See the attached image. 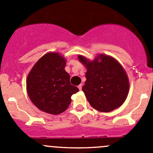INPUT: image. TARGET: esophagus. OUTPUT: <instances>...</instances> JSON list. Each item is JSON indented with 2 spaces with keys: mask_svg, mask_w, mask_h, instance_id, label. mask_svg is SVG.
Returning a JSON list of instances; mask_svg holds the SVG:
<instances>
[{
  "mask_svg": "<svg viewBox=\"0 0 153 153\" xmlns=\"http://www.w3.org/2000/svg\"><path fill=\"white\" fill-rule=\"evenodd\" d=\"M78 87L80 90H81V89H82V84H80V85H78Z\"/></svg>",
  "mask_w": 153,
  "mask_h": 153,
  "instance_id": "esophagus-1",
  "label": "esophagus"
}]
</instances>
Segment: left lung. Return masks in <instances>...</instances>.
<instances>
[{
    "mask_svg": "<svg viewBox=\"0 0 153 153\" xmlns=\"http://www.w3.org/2000/svg\"><path fill=\"white\" fill-rule=\"evenodd\" d=\"M78 60L87 69L82 90L90 105L103 112H111L122 105L129 93V82L120 63L104 54L98 55L93 61L78 55Z\"/></svg>",
    "mask_w": 153,
    "mask_h": 153,
    "instance_id": "left-lung-1",
    "label": "left lung"
}]
</instances>
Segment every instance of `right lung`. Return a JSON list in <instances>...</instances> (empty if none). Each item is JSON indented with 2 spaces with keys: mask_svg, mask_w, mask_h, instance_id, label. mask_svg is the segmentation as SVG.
Segmentation results:
<instances>
[{
  "mask_svg": "<svg viewBox=\"0 0 153 153\" xmlns=\"http://www.w3.org/2000/svg\"><path fill=\"white\" fill-rule=\"evenodd\" d=\"M66 59L58 52H49L41 57L27 78L28 95L40 110L52 115L67 109L71 96L79 91L71 85L70 76L65 71Z\"/></svg>",
  "mask_w": 153,
  "mask_h": 153,
  "instance_id": "right-lung-1",
  "label": "right lung"
}]
</instances>
